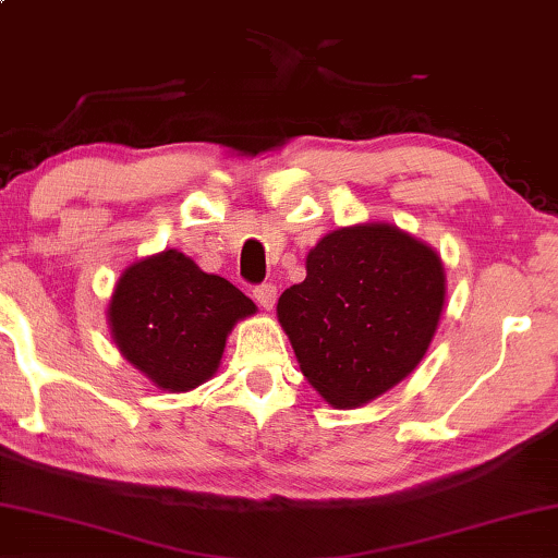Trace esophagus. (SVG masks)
I'll return each instance as SVG.
<instances>
[{"mask_svg": "<svg viewBox=\"0 0 558 558\" xmlns=\"http://www.w3.org/2000/svg\"><path fill=\"white\" fill-rule=\"evenodd\" d=\"M254 299H257V304L262 308H267V312H271L274 304H277V287L274 284H262L254 289Z\"/></svg>", "mask_w": 558, "mask_h": 558, "instance_id": "obj_1", "label": "esophagus"}]
</instances>
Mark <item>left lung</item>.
<instances>
[{"instance_id": "8db88e82", "label": "left lung", "mask_w": 558, "mask_h": 558, "mask_svg": "<svg viewBox=\"0 0 558 558\" xmlns=\"http://www.w3.org/2000/svg\"><path fill=\"white\" fill-rule=\"evenodd\" d=\"M445 264L390 222L339 227L306 254V279L277 316L299 368L328 405L359 408L413 373L445 308Z\"/></svg>"}]
</instances>
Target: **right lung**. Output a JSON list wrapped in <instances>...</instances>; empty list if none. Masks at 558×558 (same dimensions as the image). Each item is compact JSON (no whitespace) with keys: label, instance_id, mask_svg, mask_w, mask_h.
Returning a JSON list of instances; mask_svg holds the SVG:
<instances>
[{"label":"right lung","instance_id":"add662e5","mask_svg":"<svg viewBox=\"0 0 558 558\" xmlns=\"http://www.w3.org/2000/svg\"><path fill=\"white\" fill-rule=\"evenodd\" d=\"M257 314L250 296L178 250L133 262L108 301L123 359L155 388L187 392L215 376L236 322Z\"/></svg>","mask_w":558,"mask_h":558}]
</instances>
